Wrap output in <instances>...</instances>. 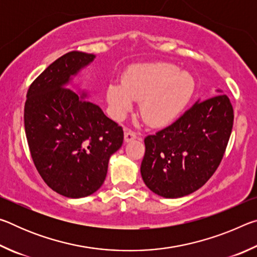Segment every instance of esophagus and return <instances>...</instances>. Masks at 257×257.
Here are the masks:
<instances>
[{
	"mask_svg": "<svg viewBox=\"0 0 257 257\" xmlns=\"http://www.w3.org/2000/svg\"><path fill=\"white\" fill-rule=\"evenodd\" d=\"M138 138V134L132 132V130H125L124 133V142L128 143V142H132L134 139Z\"/></svg>",
	"mask_w": 257,
	"mask_h": 257,
	"instance_id": "obj_1",
	"label": "esophagus"
}]
</instances>
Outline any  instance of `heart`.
I'll list each match as a JSON object with an SVG mask.
<instances>
[{
    "label": "heart",
    "mask_w": 257,
    "mask_h": 257,
    "mask_svg": "<svg viewBox=\"0 0 257 257\" xmlns=\"http://www.w3.org/2000/svg\"><path fill=\"white\" fill-rule=\"evenodd\" d=\"M194 89L193 76L173 64H138L124 73L122 85H108L106 99L116 116L133 107V99L141 101L142 118L151 125H164L184 110Z\"/></svg>",
    "instance_id": "1"
}]
</instances>
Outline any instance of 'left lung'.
<instances>
[{"mask_svg": "<svg viewBox=\"0 0 257 257\" xmlns=\"http://www.w3.org/2000/svg\"><path fill=\"white\" fill-rule=\"evenodd\" d=\"M232 124L233 108L227 95L197 101L172 124L144 139L141 173L145 185L165 198L201 188L221 163Z\"/></svg>", "mask_w": 257, "mask_h": 257, "instance_id": "8db88e82", "label": "left lung"}]
</instances>
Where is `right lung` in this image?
Instances as JSON below:
<instances>
[{"label": "right lung", "mask_w": 257, "mask_h": 257, "mask_svg": "<svg viewBox=\"0 0 257 257\" xmlns=\"http://www.w3.org/2000/svg\"><path fill=\"white\" fill-rule=\"evenodd\" d=\"M94 54L72 51L50 64L27 92L25 132L38 173L50 188L70 198L86 197L103 185L123 130L96 104L67 88Z\"/></svg>", "instance_id": "right-lung-1"}]
</instances>
